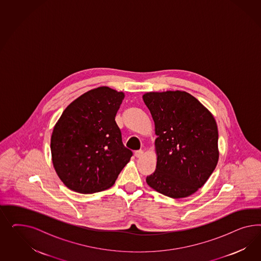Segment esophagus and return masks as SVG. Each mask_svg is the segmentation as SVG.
<instances>
[{
  "instance_id": "1",
  "label": "esophagus",
  "mask_w": 261,
  "mask_h": 261,
  "mask_svg": "<svg viewBox=\"0 0 261 261\" xmlns=\"http://www.w3.org/2000/svg\"><path fill=\"white\" fill-rule=\"evenodd\" d=\"M142 155H143V150L142 149H140V150L135 151V156L137 157V158H141Z\"/></svg>"
}]
</instances>
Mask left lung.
Wrapping results in <instances>:
<instances>
[{
    "instance_id": "left-lung-1",
    "label": "left lung",
    "mask_w": 261,
    "mask_h": 261,
    "mask_svg": "<svg viewBox=\"0 0 261 261\" xmlns=\"http://www.w3.org/2000/svg\"><path fill=\"white\" fill-rule=\"evenodd\" d=\"M155 122L157 166L146 182L171 198L196 192L218 162V130L213 115L189 93L167 91L142 96Z\"/></svg>"
}]
</instances>
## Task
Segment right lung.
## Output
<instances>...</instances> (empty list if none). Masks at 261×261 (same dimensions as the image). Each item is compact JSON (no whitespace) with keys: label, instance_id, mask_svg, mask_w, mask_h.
Returning <instances> with one entry per match:
<instances>
[{"label":"right lung","instance_id":"obj_1","mask_svg":"<svg viewBox=\"0 0 261 261\" xmlns=\"http://www.w3.org/2000/svg\"><path fill=\"white\" fill-rule=\"evenodd\" d=\"M123 98L121 92L96 88L72 101L57 121L53 163L70 190L88 194L109 189L133 156L115 120Z\"/></svg>","mask_w":261,"mask_h":261}]
</instances>
